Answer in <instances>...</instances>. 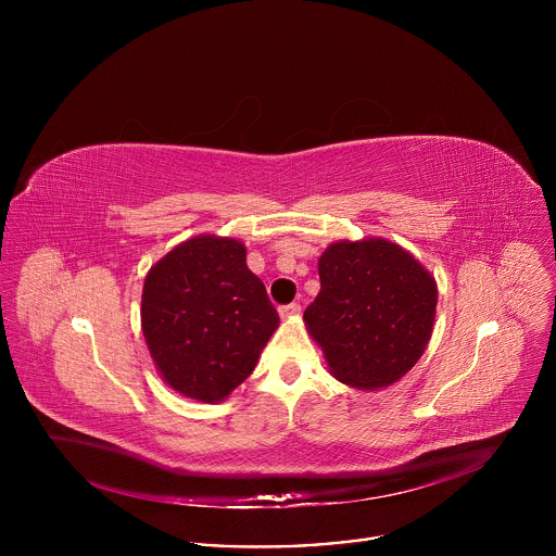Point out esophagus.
<instances>
[{"label":"esophagus","mask_w":556,"mask_h":556,"mask_svg":"<svg viewBox=\"0 0 556 556\" xmlns=\"http://www.w3.org/2000/svg\"><path fill=\"white\" fill-rule=\"evenodd\" d=\"M301 312V305L299 303H288V305H281L279 307V314L283 316V319H288V316H296Z\"/></svg>","instance_id":"obj_1"}]
</instances>
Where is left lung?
<instances>
[{
    "mask_svg": "<svg viewBox=\"0 0 556 556\" xmlns=\"http://www.w3.org/2000/svg\"><path fill=\"white\" fill-rule=\"evenodd\" d=\"M321 290L305 307L309 337L330 374L356 389L401 380L433 332L438 286L403 247L367 237L337 242L319 257Z\"/></svg>",
    "mask_w": 556,
    "mask_h": 556,
    "instance_id": "obj_1",
    "label": "left lung"
}]
</instances>
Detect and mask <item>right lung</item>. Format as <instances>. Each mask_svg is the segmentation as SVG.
<instances>
[{
  "instance_id": "add662e5",
  "label": "right lung",
  "mask_w": 556,
  "mask_h": 556,
  "mask_svg": "<svg viewBox=\"0 0 556 556\" xmlns=\"http://www.w3.org/2000/svg\"><path fill=\"white\" fill-rule=\"evenodd\" d=\"M140 319L163 380L202 403L242 384L279 326L244 244L215 235L191 237L151 266Z\"/></svg>"
}]
</instances>
